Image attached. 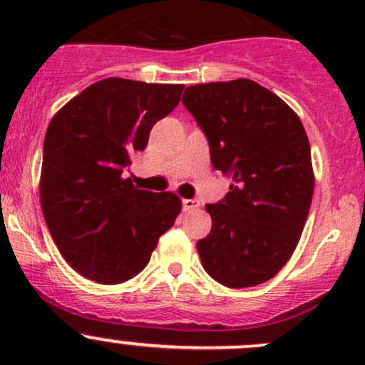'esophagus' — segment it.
Listing matches in <instances>:
<instances>
[{
  "label": "esophagus",
  "instance_id": "1",
  "mask_svg": "<svg viewBox=\"0 0 365 365\" xmlns=\"http://www.w3.org/2000/svg\"><path fill=\"white\" fill-rule=\"evenodd\" d=\"M182 206L185 212H192V210L200 208V201L196 197H192V200H182Z\"/></svg>",
  "mask_w": 365,
  "mask_h": 365
}]
</instances>
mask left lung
Returning <instances> with one entry per match:
<instances>
[{
	"instance_id": "obj_1",
	"label": "left lung",
	"mask_w": 365,
	"mask_h": 365,
	"mask_svg": "<svg viewBox=\"0 0 365 365\" xmlns=\"http://www.w3.org/2000/svg\"><path fill=\"white\" fill-rule=\"evenodd\" d=\"M210 145L230 192L206 205L212 231L197 242L206 274L227 288L274 277L292 257L314 190L311 146L300 118L251 79L196 84L182 97Z\"/></svg>"
}]
</instances>
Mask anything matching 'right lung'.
Masks as SVG:
<instances>
[{
    "label": "right lung",
    "mask_w": 365,
    "mask_h": 365,
    "mask_svg": "<svg viewBox=\"0 0 365 365\" xmlns=\"http://www.w3.org/2000/svg\"><path fill=\"white\" fill-rule=\"evenodd\" d=\"M183 84L109 77L60 109L43 139L40 203L54 244L83 277L120 284L148 264L182 201L132 185L123 171L150 130L178 106Z\"/></svg>",
    "instance_id": "add662e5"
}]
</instances>
